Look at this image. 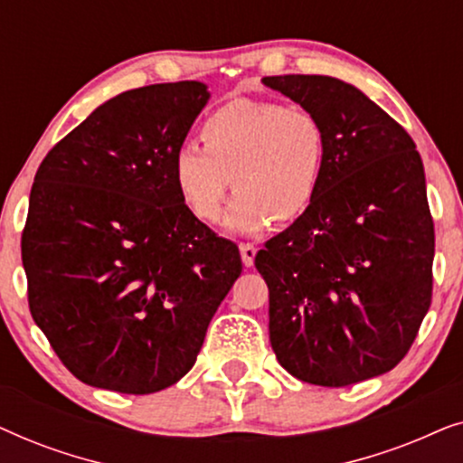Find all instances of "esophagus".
I'll return each instance as SVG.
<instances>
[{
	"instance_id": "obj_1",
	"label": "esophagus",
	"mask_w": 463,
	"mask_h": 463,
	"mask_svg": "<svg viewBox=\"0 0 463 463\" xmlns=\"http://www.w3.org/2000/svg\"><path fill=\"white\" fill-rule=\"evenodd\" d=\"M240 255H242V263L246 268H250L255 263V255H257V246L250 242H242L240 244Z\"/></svg>"
}]
</instances>
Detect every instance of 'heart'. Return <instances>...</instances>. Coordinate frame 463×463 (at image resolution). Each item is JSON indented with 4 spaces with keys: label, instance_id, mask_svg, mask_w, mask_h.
Instances as JSON below:
<instances>
[{
    "label": "heart",
    "instance_id": "1",
    "mask_svg": "<svg viewBox=\"0 0 463 463\" xmlns=\"http://www.w3.org/2000/svg\"><path fill=\"white\" fill-rule=\"evenodd\" d=\"M200 138L204 149L185 143L175 154V185L200 221L217 223L232 185L230 223L242 233L299 219L320 192L326 132L306 107L230 100L208 113Z\"/></svg>",
    "mask_w": 463,
    "mask_h": 463
}]
</instances>
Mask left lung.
<instances>
[{
	"mask_svg": "<svg viewBox=\"0 0 463 463\" xmlns=\"http://www.w3.org/2000/svg\"><path fill=\"white\" fill-rule=\"evenodd\" d=\"M320 119L326 164L312 206L265 242L269 341L301 382L344 388L407 356L432 303L434 221L413 138L328 75L263 78Z\"/></svg>",
	"mask_w": 463,
	"mask_h": 463,
	"instance_id": "1",
	"label": "left lung"
}]
</instances>
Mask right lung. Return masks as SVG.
Returning a JSON list of instances; mask_svg holds the SVG:
<instances>
[{"instance_id":"add662e5","label":"right lung","mask_w":463,"mask_h":463,"mask_svg":"<svg viewBox=\"0 0 463 463\" xmlns=\"http://www.w3.org/2000/svg\"><path fill=\"white\" fill-rule=\"evenodd\" d=\"M208 97L202 81L118 94L35 173L21 238L29 309L94 388L151 394L179 382L242 271L238 246L175 185V154Z\"/></svg>"}]
</instances>
